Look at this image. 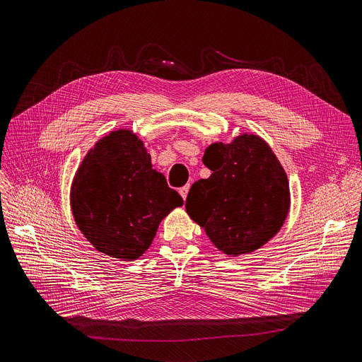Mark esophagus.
Returning a JSON list of instances; mask_svg holds the SVG:
<instances>
[{
	"label": "esophagus",
	"mask_w": 362,
	"mask_h": 362,
	"mask_svg": "<svg viewBox=\"0 0 362 362\" xmlns=\"http://www.w3.org/2000/svg\"><path fill=\"white\" fill-rule=\"evenodd\" d=\"M189 190H190V184H187V185H184V187H181V189H180V194L182 196L184 200L187 199V194H189Z\"/></svg>",
	"instance_id": "1"
}]
</instances>
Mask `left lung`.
Returning a JSON list of instances; mask_svg holds the SVG:
<instances>
[{"mask_svg": "<svg viewBox=\"0 0 362 362\" xmlns=\"http://www.w3.org/2000/svg\"><path fill=\"white\" fill-rule=\"evenodd\" d=\"M204 163L212 173L196 181L187 196L192 220L227 255L263 247L290 209V185L276 156L262 138L245 134L230 144H212Z\"/></svg>", "mask_w": 362, "mask_h": 362, "instance_id": "left-lung-1", "label": "left lung"}]
</instances>
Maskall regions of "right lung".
Listing matches in <instances>:
<instances>
[{
	"label": "right lung",
	"mask_w": 362,
	"mask_h": 362,
	"mask_svg": "<svg viewBox=\"0 0 362 362\" xmlns=\"http://www.w3.org/2000/svg\"><path fill=\"white\" fill-rule=\"evenodd\" d=\"M182 197L131 131L111 132L81 162L71 189V208L81 233L110 257L136 259L148 250L158 224Z\"/></svg>",
	"instance_id": "right-lung-1"
}]
</instances>
